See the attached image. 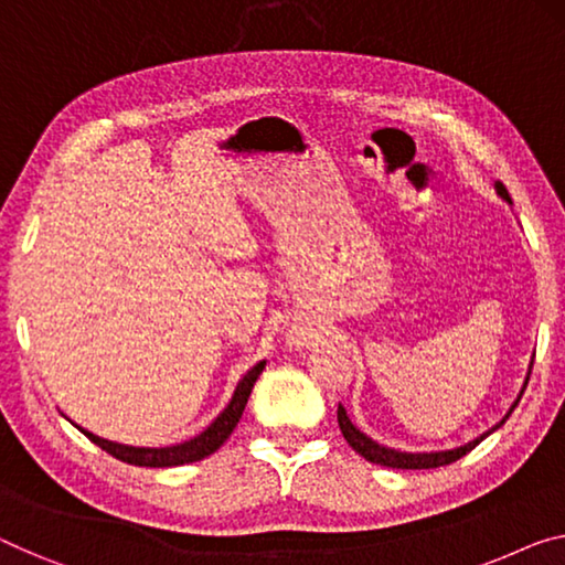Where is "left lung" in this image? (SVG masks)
<instances>
[{"instance_id": "obj_1", "label": "left lung", "mask_w": 565, "mask_h": 565, "mask_svg": "<svg viewBox=\"0 0 565 565\" xmlns=\"http://www.w3.org/2000/svg\"><path fill=\"white\" fill-rule=\"evenodd\" d=\"M498 192L502 195V200L510 202V192L508 188H504L502 182H498ZM527 388V383H525ZM518 406V401H515ZM515 406L510 408V414L515 411ZM508 414V416H510ZM508 416H504L498 426L500 428L504 420H508ZM337 420H340V431L344 436V441H348L352 449H355L360 457H365L367 461H373V465H381V467H393V469H434V467H446L451 465V461H457L465 457V454H469L475 446L484 439V436H490V431H487L484 436H479V439L469 441L467 446H459V449H451V451H436V454H403V451H393V449H385V446L375 444L373 439H367L365 434H360L355 426L350 424L348 414H344L342 406H337ZM492 428V431H494Z\"/></svg>"}]
</instances>
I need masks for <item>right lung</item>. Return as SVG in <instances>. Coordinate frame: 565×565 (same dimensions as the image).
<instances>
[{"label": "right lung", "instance_id": "add662e5", "mask_svg": "<svg viewBox=\"0 0 565 565\" xmlns=\"http://www.w3.org/2000/svg\"><path fill=\"white\" fill-rule=\"evenodd\" d=\"M264 367H266V363H258L256 367H250L248 373L243 375L238 388H235L228 408H225L223 414L205 428V431L195 436V439L184 441V444L164 446V449H137V446H124V444L106 441V439H100V436H94L90 431H86V428H81V426L78 428L88 436L90 441L100 446V449H104L106 454H111V457L126 461V465H134V467H180V465H190V461H200V459L210 457L213 451L221 449L225 439H228V436L233 434L235 424H238L241 416H243V408H246L248 395H250V391H254V383L258 381V375L264 373Z\"/></svg>", "mask_w": 565, "mask_h": 565}]
</instances>
